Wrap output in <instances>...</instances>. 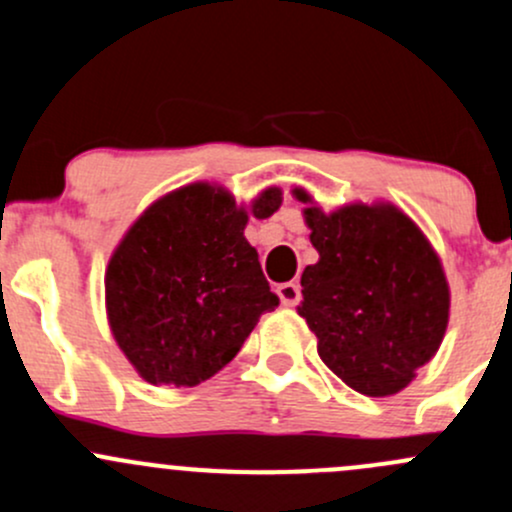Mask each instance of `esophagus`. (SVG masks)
<instances>
[{"instance_id": "1", "label": "esophagus", "mask_w": 512, "mask_h": 512, "mask_svg": "<svg viewBox=\"0 0 512 512\" xmlns=\"http://www.w3.org/2000/svg\"><path fill=\"white\" fill-rule=\"evenodd\" d=\"M278 298H280V302H283L285 307L300 305V300H302L300 285L293 283V280H290V283H280L278 285Z\"/></svg>"}]
</instances>
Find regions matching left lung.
Here are the masks:
<instances>
[{"mask_svg": "<svg viewBox=\"0 0 512 512\" xmlns=\"http://www.w3.org/2000/svg\"><path fill=\"white\" fill-rule=\"evenodd\" d=\"M295 197L310 202L302 190ZM305 222L320 261L302 271L298 312L315 332L320 359L359 393H398L442 344L449 320L442 263L393 205L332 214L305 207Z\"/></svg>", "mask_w": 512, "mask_h": 512, "instance_id": "8db88e82", "label": "left lung"}]
</instances>
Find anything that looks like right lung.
Wrapping results in <instances>:
<instances>
[{
	"label": "right lung",
	"mask_w": 512,
	"mask_h": 512,
	"mask_svg": "<svg viewBox=\"0 0 512 512\" xmlns=\"http://www.w3.org/2000/svg\"><path fill=\"white\" fill-rule=\"evenodd\" d=\"M278 207L280 190L268 188L251 214L266 219ZM246 222L229 192L195 183L153 202L114 251L104 276L109 327L153 386L207 381L278 307Z\"/></svg>",
	"instance_id": "1"
}]
</instances>
